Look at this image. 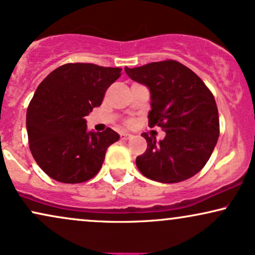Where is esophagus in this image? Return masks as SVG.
I'll return each instance as SVG.
<instances>
[{"label":"esophagus","instance_id":"1","mask_svg":"<svg viewBox=\"0 0 255 255\" xmlns=\"http://www.w3.org/2000/svg\"><path fill=\"white\" fill-rule=\"evenodd\" d=\"M130 137H131L130 133H127V132L121 133V139H123V140H127V139H128V138H130Z\"/></svg>","mask_w":255,"mask_h":255}]
</instances>
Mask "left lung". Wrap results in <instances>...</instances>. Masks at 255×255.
I'll return each mask as SVG.
<instances>
[{
    "label": "left lung",
    "instance_id": "left-lung-1",
    "mask_svg": "<svg viewBox=\"0 0 255 255\" xmlns=\"http://www.w3.org/2000/svg\"><path fill=\"white\" fill-rule=\"evenodd\" d=\"M131 79L149 87L151 111L149 127H161L166 134L156 142L147 133V147L136 158L145 177L177 183L196 175L208 162L220 134L215 98L190 68L175 60L125 67Z\"/></svg>",
    "mask_w": 255,
    "mask_h": 255
}]
</instances>
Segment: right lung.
Here are the masks:
<instances>
[{
	"label": "right lung",
	"mask_w": 255,
	"mask_h": 255,
	"mask_svg": "<svg viewBox=\"0 0 255 255\" xmlns=\"http://www.w3.org/2000/svg\"><path fill=\"white\" fill-rule=\"evenodd\" d=\"M122 68L66 64L41 81L27 109L29 149L37 165L53 180L81 183L102 168L108 147L119 134L87 131L85 117L102 105L106 90Z\"/></svg>",
	"instance_id": "obj_1"
}]
</instances>
